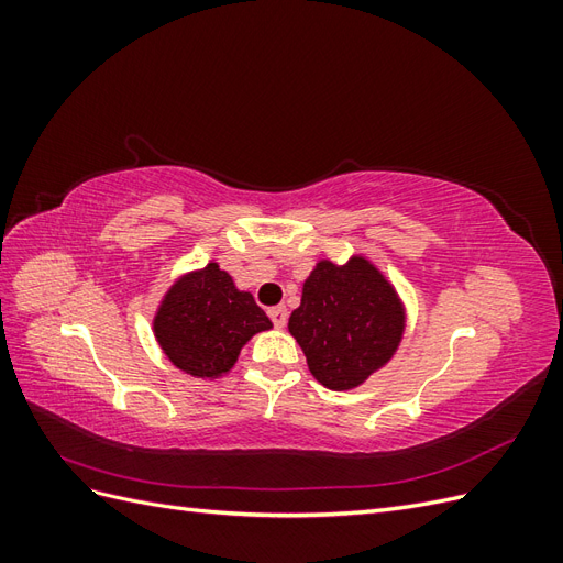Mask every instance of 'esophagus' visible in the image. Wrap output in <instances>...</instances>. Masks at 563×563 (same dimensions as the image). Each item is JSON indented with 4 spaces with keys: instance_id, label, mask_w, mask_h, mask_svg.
Masks as SVG:
<instances>
[{
    "instance_id": "34e87169",
    "label": "esophagus",
    "mask_w": 563,
    "mask_h": 563,
    "mask_svg": "<svg viewBox=\"0 0 563 563\" xmlns=\"http://www.w3.org/2000/svg\"><path fill=\"white\" fill-rule=\"evenodd\" d=\"M269 319H272V323H275L277 329H284L286 327V319H288V310L284 308V305H277V308H272L269 312Z\"/></svg>"
}]
</instances>
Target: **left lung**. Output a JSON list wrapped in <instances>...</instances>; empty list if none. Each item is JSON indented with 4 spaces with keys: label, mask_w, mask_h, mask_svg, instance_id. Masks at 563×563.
I'll return each instance as SVG.
<instances>
[{
    "label": "left lung",
    "mask_w": 563,
    "mask_h": 563,
    "mask_svg": "<svg viewBox=\"0 0 563 563\" xmlns=\"http://www.w3.org/2000/svg\"><path fill=\"white\" fill-rule=\"evenodd\" d=\"M288 331L323 387L352 389L391 360L404 310L395 288L362 255L343 267L321 261L302 286Z\"/></svg>",
    "instance_id": "obj_1"
}]
</instances>
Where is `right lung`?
<instances>
[{
  "mask_svg": "<svg viewBox=\"0 0 563 563\" xmlns=\"http://www.w3.org/2000/svg\"><path fill=\"white\" fill-rule=\"evenodd\" d=\"M267 329V314L251 294L236 291L218 263L180 277L155 317V335L168 360L197 378L223 376L251 335Z\"/></svg>",
  "mask_w": 563,
  "mask_h": 563,
  "instance_id": "add662e5",
  "label": "right lung"
}]
</instances>
